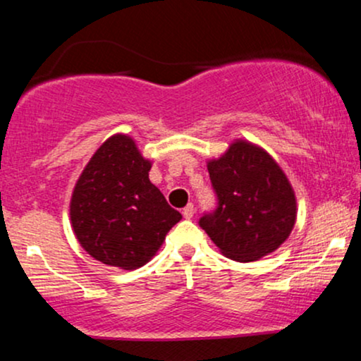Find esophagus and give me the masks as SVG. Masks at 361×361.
<instances>
[{
	"label": "esophagus",
	"mask_w": 361,
	"mask_h": 361,
	"mask_svg": "<svg viewBox=\"0 0 361 361\" xmlns=\"http://www.w3.org/2000/svg\"><path fill=\"white\" fill-rule=\"evenodd\" d=\"M193 214H195V207H193V204H188L183 209V217L185 219H192Z\"/></svg>",
	"instance_id": "esophagus-1"
}]
</instances>
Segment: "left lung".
I'll return each instance as SVG.
<instances>
[{"label": "left lung", "instance_id": "1", "mask_svg": "<svg viewBox=\"0 0 361 361\" xmlns=\"http://www.w3.org/2000/svg\"><path fill=\"white\" fill-rule=\"evenodd\" d=\"M207 169L217 209L198 224L222 255L250 263L279 250L297 219L295 192L279 163L263 147L235 139Z\"/></svg>", "mask_w": 361, "mask_h": 361}]
</instances>
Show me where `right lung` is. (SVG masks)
<instances>
[{
    "label": "right lung",
    "instance_id": "add662e5",
    "mask_svg": "<svg viewBox=\"0 0 361 361\" xmlns=\"http://www.w3.org/2000/svg\"><path fill=\"white\" fill-rule=\"evenodd\" d=\"M151 166L127 134L111 135L91 156L69 204L74 235L91 258L137 270L180 222L181 214L149 181Z\"/></svg>",
    "mask_w": 361,
    "mask_h": 361
}]
</instances>
